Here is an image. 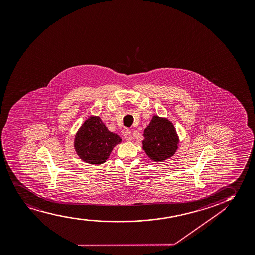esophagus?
<instances>
[{"label":"esophagus","instance_id":"34e87169","mask_svg":"<svg viewBox=\"0 0 255 255\" xmlns=\"http://www.w3.org/2000/svg\"><path fill=\"white\" fill-rule=\"evenodd\" d=\"M124 136H125V139H126V141H131V131H130V130H126V132H125V134H124Z\"/></svg>","mask_w":255,"mask_h":255}]
</instances>
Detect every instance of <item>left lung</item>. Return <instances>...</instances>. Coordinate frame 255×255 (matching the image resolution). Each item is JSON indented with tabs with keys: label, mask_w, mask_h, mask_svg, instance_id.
<instances>
[{
	"label": "left lung",
	"mask_w": 255,
	"mask_h": 255,
	"mask_svg": "<svg viewBox=\"0 0 255 255\" xmlns=\"http://www.w3.org/2000/svg\"><path fill=\"white\" fill-rule=\"evenodd\" d=\"M143 149L151 160H167L173 156L178 148L176 130L169 120L154 116L144 130Z\"/></svg>",
	"instance_id": "1"
}]
</instances>
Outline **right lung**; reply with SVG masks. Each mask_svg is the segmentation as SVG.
<instances>
[{
  "mask_svg": "<svg viewBox=\"0 0 255 255\" xmlns=\"http://www.w3.org/2000/svg\"><path fill=\"white\" fill-rule=\"evenodd\" d=\"M120 141V136L109 131L99 117H91L77 133L75 148L82 160L97 165L104 163Z\"/></svg>",
  "mask_w": 255,
  "mask_h": 255,
  "instance_id": "obj_1",
  "label": "right lung"
}]
</instances>
